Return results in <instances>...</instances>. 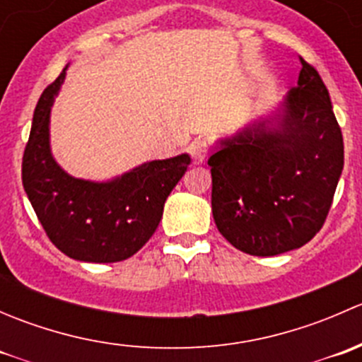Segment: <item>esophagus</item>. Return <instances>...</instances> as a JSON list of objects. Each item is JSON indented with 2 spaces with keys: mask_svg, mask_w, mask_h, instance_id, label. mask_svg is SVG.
<instances>
[{
  "mask_svg": "<svg viewBox=\"0 0 362 362\" xmlns=\"http://www.w3.org/2000/svg\"><path fill=\"white\" fill-rule=\"evenodd\" d=\"M208 151H210L208 141L203 140V138H196V140L191 144V147H189V152H191L192 159H194L196 163H203V160L206 159Z\"/></svg>",
  "mask_w": 362,
  "mask_h": 362,
  "instance_id": "obj_1",
  "label": "esophagus"
}]
</instances>
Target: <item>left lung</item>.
Returning <instances> with one entry per match:
<instances>
[{
  "mask_svg": "<svg viewBox=\"0 0 362 362\" xmlns=\"http://www.w3.org/2000/svg\"><path fill=\"white\" fill-rule=\"evenodd\" d=\"M301 59L275 117L245 127L208 159L221 235L250 255L308 243L326 222L343 170V136L319 71Z\"/></svg>",
  "mask_w": 362,
  "mask_h": 362,
  "instance_id": "left-lung-1",
  "label": "left lung"
}]
</instances>
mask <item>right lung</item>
I'll return each mask as SVG.
<instances>
[{
    "label": "right lung",
    "instance_id": "obj_1",
    "mask_svg": "<svg viewBox=\"0 0 362 362\" xmlns=\"http://www.w3.org/2000/svg\"><path fill=\"white\" fill-rule=\"evenodd\" d=\"M66 68L40 96L23 158V185L50 242L68 257L117 262L136 254L187 171V154L151 160L110 182L69 177L50 154L49 120Z\"/></svg>",
    "mask_w": 362,
    "mask_h": 362
}]
</instances>
